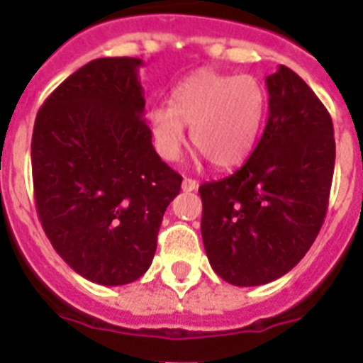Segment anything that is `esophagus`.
Returning a JSON list of instances; mask_svg holds the SVG:
<instances>
[{
	"label": "esophagus",
	"mask_w": 363,
	"mask_h": 363,
	"mask_svg": "<svg viewBox=\"0 0 363 363\" xmlns=\"http://www.w3.org/2000/svg\"><path fill=\"white\" fill-rule=\"evenodd\" d=\"M198 181H194V179H188V177H184L182 179V190L184 192H194V190H198Z\"/></svg>",
	"instance_id": "1"
}]
</instances>
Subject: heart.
I'll list each match as a JSON object with an SVG mask.
<instances>
[{
    "mask_svg": "<svg viewBox=\"0 0 363 363\" xmlns=\"http://www.w3.org/2000/svg\"><path fill=\"white\" fill-rule=\"evenodd\" d=\"M265 109L267 96L254 77L199 69L171 92L169 107L148 113V124L162 158L181 156L186 125L194 147L215 167L230 169L252 154Z\"/></svg>",
    "mask_w": 363,
    "mask_h": 363,
    "instance_id": "heart-1",
    "label": "heart"
}]
</instances>
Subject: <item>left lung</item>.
<instances>
[{
  "label": "left lung",
  "instance_id": "1",
  "mask_svg": "<svg viewBox=\"0 0 363 363\" xmlns=\"http://www.w3.org/2000/svg\"><path fill=\"white\" fill-rule=\"evenodd\" d=\"M269 116L233 175L199 186L201 238L211 267L235 286L286 275L315 242L335 165L332 116L286 65L265 79Z\"/></svg>",
  "mask_w": 363,
  "mask_h": 363
}]
</instances>
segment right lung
Instances as JSON below:
<instances>
[{
	"instance_id": "right-lung-1",
	"label": "right lung",
	"mask_w": 363,
	"mask_h": 363,
	"mask_svg": "<svg viewBox=\"0 0 363 363\" xmlns=\"http://www.w3.org/2000/svg\"><path fill=\"white\" fill-rule=\"evenodd\" d=\"M139 58H98L37 113L31 173L39 220L71 269L104 286L150 267L182 177L162 162L147 125Z\"/></svg>"
}]
</instances>
